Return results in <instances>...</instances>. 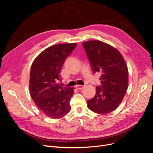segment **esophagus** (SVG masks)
<instances>
[{"instance_id": "esophagus-1", "label": "esophagus", "mask_w": 153, "mask_h": 153, "mask_svg": "<svg viewBox=\"0 0 153 153\" xmlns=\"http://www.w3.org/2000/svg\"><path fill=\"white\" fill-rule=\"evenodd\" d=\"M76 87V88L77 89H78V90H81V89H82L83 88L85 87L84 85H76L75 86Z\"/></svg>"}]
</instances>
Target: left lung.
Returning <instances> with one entry per match:
<instances>
[{
    "label": "left lung",
    "instance_id": "obj_1",
    "mask_svg": "<svg viewBox=\"0 0 153 153\" xmlns=\"http://www.w3.org/2000/svg\"><path fill=\"white\" fill-rule=\"evenodd\" d=\"M82 46L93 73L102 74L101 85L87 107L99 114H107L122 103L128 85V71L122 54L115 48L99 40L85 42Z\"/></svg>",
    "mask_w": 153,
    "mask_h": 153
}]
</instances>
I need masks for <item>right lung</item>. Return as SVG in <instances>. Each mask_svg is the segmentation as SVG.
Listing matches in <instances>:
<instances>
[{
    "mask_svg": "<svg viewBox=\"0 0 153 153\" xmlns=\"http://www.w3.org/2000/svg\"><path fill=\"white\" fill-rule=\"evenodd\" d=\"M76 46V43L51 46L38 54L31 64L30 95L39 108L51 118H61L71 110L74 88L61 87L59 81L63 64Z\"/></svg>",
    "mask_w": 153,
    "mask_h": 153,
    "instance_id": "add662e5",
    "label": "right lung"
}]
</instances>
